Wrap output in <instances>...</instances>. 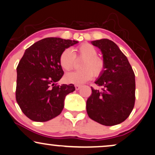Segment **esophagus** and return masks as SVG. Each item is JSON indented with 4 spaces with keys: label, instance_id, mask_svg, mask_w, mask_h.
<instances>
[{
    "label": "esophagus",
    "instance_id": "34e87169",
    "mask_svg": "<svg viewBox=\"0 0 155 155\" xmlns=\"http://www.w3.org/2000/svg\"><path fill=\"white\" fill-rule=\"evenodd\" d=\"M75 89H76V90H79L80 89H81V86L77 85V84H76V85H75Z\"/></svg>",
    "mask_w": 155,
    "mask_h": 155
}]
</instances>
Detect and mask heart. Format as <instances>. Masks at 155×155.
I'll list each match as a JSON object with an SVG mask.
<instances>
[{"mask_svg": "<svg viewBox=\"0 0 155 155\" xmlns=\"http://www.w3.org/2000/svg\"><path fill=\"white\" fill-rule=\"evenodd\" d=\"M76 54L66 48L59 56V64L65 71H70L74 67L76 57L84 58L81 68L82 70L68 73L65 76V81L68 84H82L95 76H99L105 69L104 61L97 56L98 52L94 46L85 43L76 48Z\"/></svg>", "mask_w": 155, "mask_h": 155, "instance_id": "heart-1", "label": "heart"}]
</instances>
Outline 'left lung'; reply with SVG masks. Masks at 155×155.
<instances>
[{
	"label": "left lung",
	"instance_id": "obj_1",
	"mask_svg": "<svg viewBox=\"0 0 155 155\" xmlns=\"http://www.w3.org/2000/svg\"><path fill=\"white\" fill-rule=\"evenodd\" d=\"M103 54L105 69L91 87L87 101L89 118L105 126H114L126 120L135 102V75L126 56L112 41L104 38L91 41Z\"/></svg>",
	"mask_w": 155,
	"mask_h": 155
}]
</instances>
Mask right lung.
<instances>
[{"label":"right lung","mask_w":155,"mask_h":155,"mask_svg":"<svg viewBox=\"0 0 155 155\" xmlns=\"http://www.w3.org/2000/svg\"><path fill=\"white\" fill-rule=\"evenodd\" d=\"M77 41L46 38L25 51L17 66L15 99L23 113L31 120L44 122L58 116L74 84L58 85L64 75L59 64L61 52Z\"/></svg>","instance_id":"add662e5"}]
</instances>
